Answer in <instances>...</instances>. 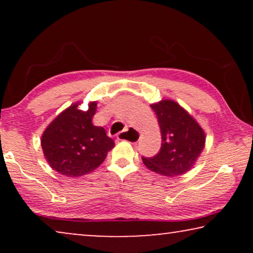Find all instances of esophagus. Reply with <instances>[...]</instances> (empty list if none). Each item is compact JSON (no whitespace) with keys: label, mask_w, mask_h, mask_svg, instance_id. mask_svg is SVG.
Here are the masks:
<instances>
[{"label":"esophagus","mask_w":253,"mask_h":253,"mask_svg":"<svg viewBox=\"0 0 253 253\" xmlns=\"http://www.w3.org/2000/svg\"><path fill=\"white\" fill-rule=\"evenodd\" d=\"M140 133L139 131L134 129V127H126V130L121 131L117 134V138L120 140H124V141H129V143H137L139 140Z\"/></svg>","instance_id":"esophagus-1"}]
</instances>
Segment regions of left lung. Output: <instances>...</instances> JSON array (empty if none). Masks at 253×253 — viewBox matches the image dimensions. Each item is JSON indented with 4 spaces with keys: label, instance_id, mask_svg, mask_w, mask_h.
Here are the masks:
<instances>
[{
    "label": "left lung",
    "instance_id": "left-lung-1",
    "mask_svg": "<svg viewBox=\"0 0 253 253\" xmlns=\"http://www.w3.org/2000/svg\"><path fill=\"white\" fill-rule=\"evenodd\" d=\"M161 130L162 144L157 155L143 158L150 170L164 176H177L190 170L204 147L205 132L198 122L172 100L151 105Z\"/></svg>",
    "mask_w": 253,
    "mask_h": 253
}]
</instances>
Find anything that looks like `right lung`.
I'll use <instances>...</instances> for the list:
<instances>
[{"label": "right lung", "mask_w": 253, "mask_h": 253, "mask_svg": "<svg viewBox=\"0 0 253 253\" xmlns=\"http://www.w3.org/2000/svg\"><path fill=\"white\" fill-rule=\"evenodd\" d=\"M76 102L63 110L43 131L41 147L51 168L69 177L88 174L105 161L114 140L102 126H93L96 102L78 109Z\"/></svg>", "instance_id": "right-lung-1"}]
</instances>
